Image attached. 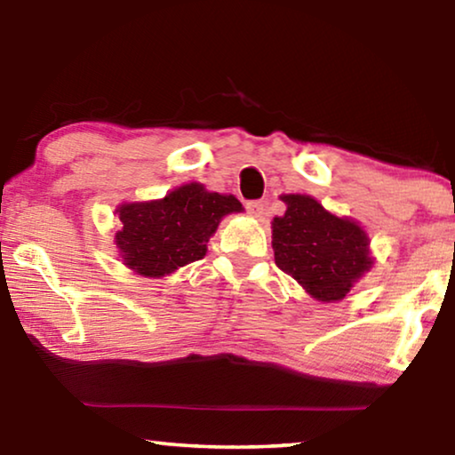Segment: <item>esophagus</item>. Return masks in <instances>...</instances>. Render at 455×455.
Segmentation results:
<instances>
[{"instance_id":"1","label":"esophagus","mask_w":455,"mask_h":455,"mask_svg":"<svg viewBox=\"0 0 455 455\" xmlns=\"http://www.w3.org/2000/svg\"><path fill=\"white\" fill-rule=\"evenodd\" d=\"M246 211L251 213L252 217H257V220H260V217L265 215V203L263 201H251L246 203Z\"/></svg>"}]
</instances>
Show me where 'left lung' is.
I'll return each mask as SVG.
<instances>
[{
    "label": "left lung",
    "instance_id": "left-lung-1",
    "mask_svg": "<svg viewBox=\"0 0 455 455\" xmlns=\"http://www.w3.org/2000/svg\"><path fill=\"white\" fill-rule=\"evenodd\" d=\"M282 201L285 213L271 221L275 265L315 300H344L375 265L369 234L308 195H282Z\"/></svg>",
    "mask_w": 455,
    "mask_h": 455
}]
</instances>
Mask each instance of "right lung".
I'll return each mask as SVG.
<instances>
[{
    "label": "right lung",
    "mask_w": 455,
    "mask_h": 455,
    "mask_svg": "<svg viewBox=\"0 0 455 455\" xmlns=\"http://www.w3.org/2000/svg\"><path fill=\"white\" fill-rule=\"evenodd\" d=\"M242 211L234 195L211 192L198 182L182 184L157 201L122 203L114 242L128 269L159 279L203 259L223 217Z\"/></svg>",
    "instance_id": "right-lung-1"
}]
</instances>
